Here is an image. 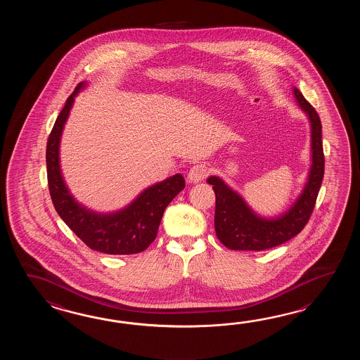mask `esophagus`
I'll use <instances>...</instances> for the list:
<instances>
[{"mask_svg": "<svg viewBox=\"0 0 360 360\" xmlns=\"http://www.w3.org/2000/svg\"><path fill=\"white\" fill-rule=\"evenodd\" d=\"M208 174H210V171H208L207 166L202 165V163H197L189 169L188 181L189 183H199V181L205 180L208 176Z\"/></svg>", "mask_w": 360, "mask_h": 360, "instance_id": "obj_1", "label": "esophagus"}]
</instances>
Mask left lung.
<instances>
[{
    "instance_id": "obj_1",
    "label": "left lung",
    "mask_w": 360,
    "mask_h": 360,
    "mask_svg": "<svg viewBox=\"0 0 360 360\" xmlns=\"http://www.w3.org/2000/svg\"><path fill=\"white\" fill-rule=\"evenodd\" d=\"M301 109L311 123L313 165L309 180L299 199L285 214L276 219H262L245 205L242 197L231 191L219 177L211 176L207 183L212 185L216 197L214 231L222 245L237 251H264L282 245L296 237L305 228L313 214L318 193L324 176V153L321 141V122L313 105L304 98L299 89H293Z\"/></svg>"
}]
</instances>
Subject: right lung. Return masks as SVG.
Returning a JSON list of instances; mask_svg holds the SVG:
<instances>
[{"label":"right lung","instance_id":"1","mask_svg":"<svg viewBox=\"0 0 360 360\" xmlns=\"http://www.w3.org/2000/svg\"><path fill=\"white\" fill-rule=\"evenodd\" d=\"M84 86V82L77 84L47 139V184L55 210L77 237L91 250L108 255L143 252L153 243L163 212L169 202L183 191L185 180L177 174L155 184L143 191L130 206L115 214H95L78 205L61 176L59 143L75 96Z\"/></svg>","mask_w":360,"mask_h":360}]
</instances>
